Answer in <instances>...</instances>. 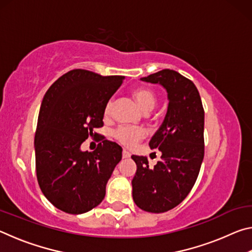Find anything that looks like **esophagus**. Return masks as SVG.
Returning a JSON list of instances; mask_svg holds the SVG:
<instances>
[{
    "label": "esophagus",
    "instance_id": "1",
    "mask_svg": "<svg viewBox=\"0 0 252 252\" xmlns=\"http://www.w3.org/2000/svg\"><path fill=\"white\" fill-rule=\"evenodd\" d=\"M130 157V153L127 152L126 150H123V152H122V158L123 159H127V158Z\"/></svg>",
    "mask_w": 252,
    "mask_h": 252
}]
</instances>
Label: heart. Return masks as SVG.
I'll use <instances>...</instances> for the list:
<instances>
[{
  "label": "heart",
  "instance_id": "heart-1",
  "mask_svg": "<svg viewBox=\"0 0 252 252\" xmlns=\"http://www.w3.org/2000/svg\"><path fill=\"white\" fill-rule=\"evenodd\" d=\"M132 95H133L136 103L140 105V108H141L146 113L150 112L151 110L155 109V106L157 104V95L155 92L150 90V89L138 88L133 90ZM112 108L113 100H109L104 109V114L106 117L110 116ZM144 134H146V132H144V130L141 129V127L120 126L118 127L116 132H114V136H116L118 141L126 147L133 146L135 142H138L139 140H141L143 138Z\"/></svg>",
  "mask_w": 252,
  "mask_h": 252
}]
</instances>
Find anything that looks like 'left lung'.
<instances>
[{"label": "left lung", "mask_w": 252, "mask_h": 252, "mask_svg": "<svg viewBox=\"0 0 252 252\" xmlns=\"http://www.w3.org/2000/svg\"><path fill=\"white\" fill-rule=\"evenodd\" d=\"M141 81L160 84L168 94L164 120L149 146L161 161L149 168L147 157L132 156L136 172L132 197L144 211L161 213L181 203L192 189L204 156V111L192 81L173 70H162Z\"/></svg>", "instance_id": "8db88e82"}]
</instances>
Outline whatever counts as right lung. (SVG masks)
<instances>
[{
	"label": "right lung",
	"instance_id": "add662e5",
	"mask_svg": "<svg viewBox=\"0 0 252 252\" xmlns=\"http://www.w3.org/2000/svg\"><path fill=\"white\" fill-rule=\"evenodd\" d=\"M125 76L72 70L51 85L42 100L34 138L37 182L55 208L81 215L100 204L122 148L101 139L93 152L81 144L103 126L104 109Z\"/></svg>",
	"mask_w": 252,
	"mask_h": 252
}]
</instances>
